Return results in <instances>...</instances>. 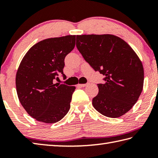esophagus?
<instances>
[{
	"instance_id": "1",
	"label": "esophagus",
	"mask_w": 158,
	"mask_h": 158,
	"mask_svg": "<svg viewBox=\"0 0 158 158\" xmlns=\"http://www.w3.org/2000/svg\"><path fill=\"white\" fill-rule=\"evenodd\" d=\"M89 84H79L78 85H79V86H80V87H85V86H86V85H89Z\"/></svg>"
}]
</instances>
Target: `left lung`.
I'll list each match as a JSON object with an SVG mask.
<instances>
[{
	"mask_svg": "<svg viewBox=\"0 0 158 158\" xmlns=\"http://www.w3.org/2000/svg\"><path fill=\"white\" fill-rule=\"evenodd\" d=\"M77 47L89 65L105 76L98 84L94 108L106 117L118 118L129 111L143 90L142 63L121 37L111 34L77 35Z\"/></svg>",
	"mask_w": 158,
	"mask_h": 158,
	"instance_id": "1",
	"label": "left lung"
}]
</instances>
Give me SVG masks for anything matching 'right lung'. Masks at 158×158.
Segmentation results:
<instances>
[{"label":"right lung","instance_id":"right-lung-1","mask_svg":"<svg viewBox=\"0 0 158 158\" xmlns=\"http://www.w3.org/2000/svg\"><path fill=\"white\" fill-rule=\"evenodd\" d=\"M76 35L52 37L34 44L21 60L16 74L19 100L37 121L55 123L68 114L75 86L54 84L63 74L64 60L75 46Z\"/></svg>","mask_w":158,"mask_h":158}]
</instances>
